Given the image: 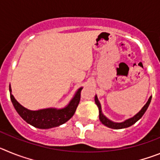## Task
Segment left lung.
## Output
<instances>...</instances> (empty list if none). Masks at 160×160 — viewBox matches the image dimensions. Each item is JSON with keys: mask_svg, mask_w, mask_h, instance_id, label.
<instances>
[{"mask_svg": "<svg viewBox=\"0 0 160 160\" xmlns=\"http://www.w3.org/2000/svg\"><path fill=\"white\" fill-rule=\"evenodd\" d=\"M151 100H152V96L149 98V99H148V101L147 102L146 104L143 106V107H142L140 111H138L135 115H134L132 118L126 119L125 121H123V122H113V121L110 120L108 118H107V117L102 114V112L101 104H100L99 101H98V99L97 95H95V97H94V102H95L96 105L98 106V110H99V120L101 121V122L103 124V125H105L106 127H107V128H111V129H123V128H129V127L132 126L133 124H135L138 120H139L141 118H142V116L144 114V113L146 112L147 109L148 108V107H149L150 105Z\"/></svg>", "mask_w": 160, "mask_h": 160, "instance_id": "left-lung-1", "label": "left lung"}]
</instances>
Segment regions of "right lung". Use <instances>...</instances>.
Segmentation results:
<instances>
[{
  "label": "right lung",
  "instance_id": "right-lung-1",
  "mask_svg": "<svg viewBox=\"0 0 160 160\" xmlns=\"http://www.w3.org/2000/svg\"><path fill=\"white\" fill-rule=\"evenodd\" d=\"M82 87H80L76 91L75 94L72 98L68 105L63 108H46L41 109L38 111H31L22 106L15 99L12 94V89L9 85L10 98L14 108L27 123L30 124L34 128L39 129H49L56 128L62 124L66 122L72 118L76 111L79 101Z\"/></svg>",
  "mask_w": 160,
  "mask_h": 160
}]
</instances>
